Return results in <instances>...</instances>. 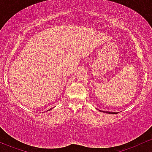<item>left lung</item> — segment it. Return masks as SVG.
Masks as SVG:
<instances>
[{"label": "left lung", "mask_w": 152, "mask_h": 152, "mask_svg": "<svg viewBox=\"0 0 152 152\" xmlns=\"http://www.w3.org/2000/svg\"><path fill=\"white\" fill-rule=\"evenodd\" d=\"M99 111H100V112H105V113H108V114H117V113H118V112H105V111H102V110H99Z\"/></svg>", "instance_id": "left-lung-1"}]
</instances>
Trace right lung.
Listing matches in <instances>:
<instances>
[{
	"label": "right lung",
	"instance_id": "right-lung-1",
	"mask_svg": "<svg viewBox=\"0 0 152 152\" xmlns=\"http://www.w3.org/2000/svg\"><path fill=\"white\" fill-rule=\"evenodd\" d=\"M52 109H53V108H50V110H48V111H50V110H51ZM47 111H48V110H47Z\"/></svg>",
	"mask_w": 152,
	"mask_h": 152
}]
</instances>
